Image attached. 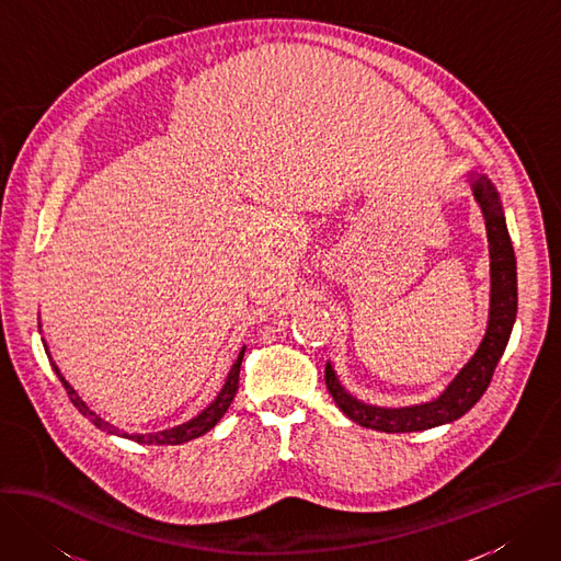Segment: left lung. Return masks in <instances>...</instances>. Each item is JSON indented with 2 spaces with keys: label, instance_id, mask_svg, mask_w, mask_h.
<instances>
[{
  "label": "left lung",
  "instance_id": "8db88e82",
  "mask_svg": "<svg viewBox=\"0 0 561 561\" xmlns=\"http://www.w3.org/2000/svg\"><path fill=\"white\" fill-rule=\"evenodd\" d=\"M472 190L485 217L492 279L490 322L479 351L436 400L416 407H402V410H382V407L365 404L351 398L342 389L331 365L327 363V389L333 396L335 404L353 423L387 434L432 430L468 414L490 387L492 374L505 351L507 340H511V331L517 318V260L511 243V234H507L505 228L496 190L485 176L472 179Z\"/></svg>",
  "mask_w": 561,
  "mask_h": 561
}]
</instances>
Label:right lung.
Instances as JSON below:
<instances>
[{
  "instance_id": "1",
  "label": "right lung",
  "mask_w": 561,
  "mask_h": 561,
  "mask_svg": "<svg viewBox=\"0 0 561 561\" xmlns=\"http://www.w3.org/2000/svg\"><path fill=\"white\" fill-rule=\"evenodd\" d=\"M44 346H46V344H44ZM243 351H245V346L239 351L237 360H234V365H232V369H230V374H228V378H226V385L221 387V391L217 393V398H215L198 416H194L192 421H187V423H183V425H179V427L165 430V432H157V434H134V436L123 434V436H127V438H131V440H136V443H145V445H181V443H187V440H192V438H198V436H203L206 432H210V430L224 419V414L228 412V407L232 404V400H234V396H237ZM48 360H50V355H48ZM50 365H54V369H56L60 382L65 385V389H67L71 402L78 407V412H80L82 416H87L98 430L116 434V432H118L116 427H112L110 423H105L103 419L95 416V414L89 410V407L82 402V398H80V396L71 389V385L62 378V374H60V369L56 367V363H50Z\"/></svg>"
}]
</instances>
